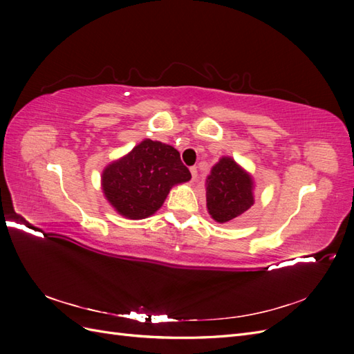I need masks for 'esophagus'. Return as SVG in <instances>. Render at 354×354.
<instances>
[{"mask_svg": "<svg viewBox=\"0 0 354 354\" xmlns=\"http://www.w3.org/2000/svg\"><path fill=\"white\" fill-rule=\"evenodd\" d=\"M190 173H192V178H196V176H198V168L196 167H192L190 168Z\"/></svg>", "mask_w": 354, "mask_h": 354, "instance_id": "obj_1", "label": "esophagus"}]
</instances>
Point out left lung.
Instances as JSON below:
<instances>
[{
    "mask_svg": "<svg viewBox=\"0 0 354 354\" xmlns=\"http://www.w3.org/2000/svg\"><path fill=\"white\" fill-rule=\"evenodd\" d=\"M254 203L251 176L232 158H221L207 178V208L218 223L238 221Z\"/></svg>",
    "mask_w": 354,
    "mask_h": 354,
    "instance_id": "left-lung-1",
    "label": "left lung"
}]
</instances>
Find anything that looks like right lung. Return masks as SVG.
I'll return each mask as SVG.
<instances>
[{
    "label": "right lung",
    "instance_id": "1",
    "mask_svg": "<svg viewBox=\"0 0 354 354\" xmlns=\"http://www.w3.org/2000/svg\"><path fill=\"white\" fill-rule=\"evenodd\" d=\"M192 177L177 149L153 140H143L122 159L106 167L102 185L111 205L131 220L155 214L169 189Z\"/></svg>",
    "mask_w": 354,
    "mask_h": 354
}]
</instances>
